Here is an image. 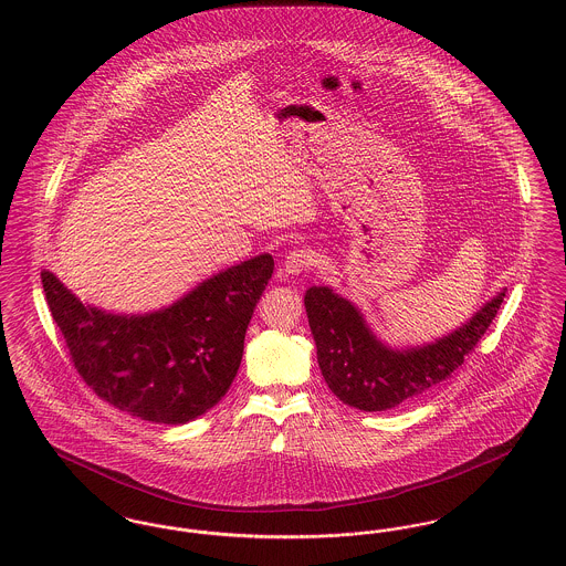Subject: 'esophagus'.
Returning a JSON list of instances; mask_svg holds the SVG:
<instances>
[{
    "instance_id": "obj_1",
    "label": "esophagus",
    "mask_w": 566,
    "mask_h": 566,
    "mask_svg": "<svg viewBox=\"0 0 566 566\" xmlns=\"http://www.w3.org/2000/svg\"><path fill=\"white\" fill-rule=\"evenodd\" d=\"M314 263H316V254L310 248H298V250L289 252V256L284 259V271L289 275H298V273L312 270Z\"/></svg>"
}]
</instances>
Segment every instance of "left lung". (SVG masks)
<instances>
[{"instance_id": "left-lung-1", "label": "left lung", "mask_w": 566, "mask_h": 566, "mask_svg": "<svg viewBox=\"0 0 566 566\" xmlns=\"http://www.w3.org/2000/svg\"><path fill=\"white\" fill-rule=\"evenodd\" d=\"M505 291L454 333L409 350L384 346L360 312L328 286L305 293V312L318 350V365L333 395L363 411L392 409L452 376L484 337Z\"/></svg>"}]
</instances>
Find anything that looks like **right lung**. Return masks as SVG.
Masks as SVG:
<instances>
[{"label": "right lung", "mask_w": 566, "mask_h": 566, "mask_svg": "<svg viewBox=\"0 0 566 566\" xmlns=\"http://www.w3.org/2000/svg\"><path fill=\"white\" fill-rule=\"evenodd\" d=\"M271 273V254L254 256L144 316L84 305L51 271L42 286L74 369L99 399L148 422L185 424L229 390Z\"/></svg>", "instance_id": "right-lung-1"}]
</instances>
